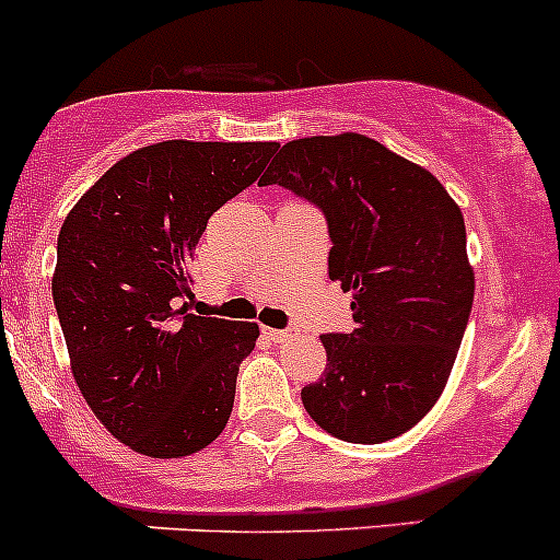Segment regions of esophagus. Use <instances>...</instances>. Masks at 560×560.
Segmentation results:
<instances>
[{"label":"esophagus","mask_w":560,"mask_h":560,"mask_svg":"<svg viewBox=\"0 0 560 560\" xmlns=\"http://www.w3.org/2000/svg\"><path fill=\"white\" fill-rule=\"evenodd\" d=\"M264 337L272 339V342H288V339H291V331H288V328H264Z\"/></svg>","instance_id":"esophagus-1"}]
</instances>
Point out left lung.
Returning <instances> with one entry per match:
<instances>
[{
	"label": "left lung",
	"mask_w": 560,
	"mask_h": 560,
	"mask_svg": "<svg viewBox=\"0 0 560 560\" xmlns=\"http://www.w3.org/2000/svg\"><path fill=\"white\" fill-rule=\"evenodd\" d=\"M258 186L318 207L328 275L353 293L355 328L320 337L328 364L302 388L304 409L355 445L405 434L445 390L475 302L458 205L431 172L364 135L285 142Z\"/></svg>",
	"instance_id": "8db88e82"
}]
</instances>
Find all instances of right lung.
<instances>
[{"label":"right lung","mask_w":560,"mask_h":560,"mask_svg":"<svg viewBox=\"0 0 560 560\" xmlns=\"http://www.w3.org/2000/svg\"><path fill=\"white\" fill-rule=\"evenodd\" d=\"M278 142L140 148L72 207L56 245L54 304L80 394L151 458L210 445L229 423L256 323L177 310L212 212L258 180Z\"/></svg>","instance_id":"obj_1"}]
</instances>
